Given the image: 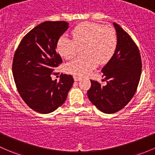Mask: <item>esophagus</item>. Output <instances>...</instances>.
I'll return each instance as SVG.
<instances>
[{
    "label": "esophagus",
    "instance_id": "1",
    "mask_svg": "<svg viewBox=\"0 0 155 155\" xmlns=\"http://www.w3.org/2000/svg\"><path fill=\"white\" fill-rule=\"evenodd\" d=\"M73 78H74V80L76 81V82H77V81H79L81 79V78L79 77V76H73Z\"/></svg>",
    "mask_w": 155,
    "mask_h": 155
}]
</instances>
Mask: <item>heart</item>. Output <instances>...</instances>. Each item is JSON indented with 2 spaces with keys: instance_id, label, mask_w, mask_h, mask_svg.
Segmentation results:
<instances>
[{
  "instance_id": "b5f03b06",
  "label": "heart",
  "mask_w": 155,
  "mask_h": 155,
  "mask_svg": "<svg viewBox=\"0 0 155 155\" xmlns=\"http://www.w3.org/2000/svg\"><path fill=\"white\" fill-rule=\"evenodd\" d=\"M73 39L62 35L57 42V49L63 58L71 59L82 47L84 56L75 58L66 65L68 73L85 76L94 69L97 64H105L116 50L117 36L115 30L96 23L84 22L73 29Z\"/></svg>"
}]
</instances>
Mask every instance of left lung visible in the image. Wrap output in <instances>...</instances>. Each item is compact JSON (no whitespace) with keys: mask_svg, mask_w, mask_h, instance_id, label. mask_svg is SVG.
Segmentation results:
<instances>
[{"mask_svg":"<svg viewBox=\"0 0 155 155\" xmlns=\"http://www.w3.org/2000/svg\"><path fill=\"white\" fill-rule=\"evenodd\" d=\"M113 24L117 36V48L101 71L107 84L102 85L91 80V87L87 91L91 102L105 114L116 113L130 102L137 88L142 69L136 44L120 25Z\"/></svg>","mask_w":155,"mask_h":155,"instance_id":"8db88e82","label":"left lung"}]
</instances>
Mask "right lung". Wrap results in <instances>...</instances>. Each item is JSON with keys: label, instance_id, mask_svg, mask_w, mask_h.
Segmentation results:
<instances>
[{"label": "right lung", "instance_id": "add662e5", "mask_svg": "<svg viewBox=\"0 0 155 155\" xmlns=\"http://www.w3.org/2000/svg\"><path fill=\"white\" fill-rule=\"evenodd\" d=\"M68 25L62 21L41 23L22 38L14 55L16 87L25 103L38 113H51L62 105L74 82L71 75L61 73L58 82L51 78L53 68L62 62L57 42Z\"/></svg>", "mask_w": 155, "mask_h": 155}]
</instances>
